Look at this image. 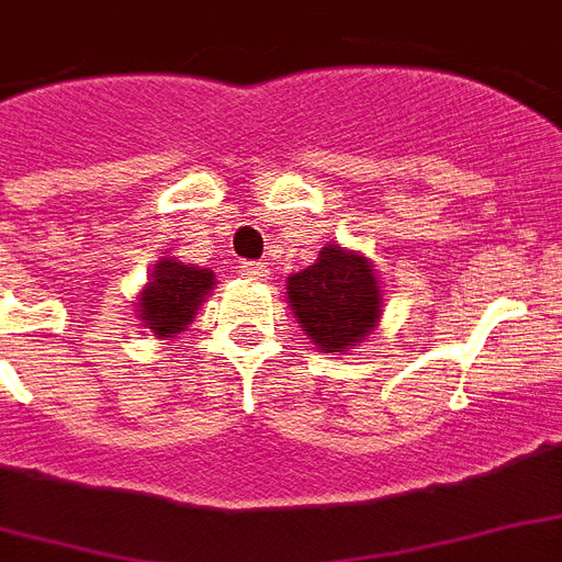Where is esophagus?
Masks as SVG:
<instances>
[{
  "label": "esophagus",
  "instance_id": "34e87169",
  "mask_svg": "<svg viewBox=\"0 0 562 562\" xmlns=\"http://www.w3.org/2000/svg\"><path fill=\"white\" fill-rule=\"evenodd\" d=\"M247 280H265L268 277V262H238Z\"/></svg>",
  "mask_w": 562,
  "mask_h": 562
}]
</instances>
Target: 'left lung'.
I'll return each mask as SVG.
<instances>
[{"label":"left lung","mask_w":562,"mask_h":562,"mask_svg":"<svg viewBox=\"0 0 562 562\" xmlns=\"http://www.w3.org/2000/svg\"><path fill=\"white\" fill-rule=\"evenodd\" d=\"M289 303L300 326L326 352L364 341L382 315V294L364 256L324 247L306 271L289 277Z\"/></svg>","instance_id":"left-lung-1"}]
</instances>
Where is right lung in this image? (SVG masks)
<instances>
[{"instance_id": "add662e5", "label": "right lung", "mask_w": 562, "mask_h": 562, "mask_svg": "<svg viewBox=\"0 0 562 562\" xmlns=\"http://www.w3.org/2000/svg\"><path fill=\"white\" fill-rule=\"evenodd\" d=\"M210 268H192V265L166 262L157 265L154 280L139 294V317L143 324L160 338H175L180 329H187L203 297L210 294L215 280Z\"/></svg>"}]
</instances>
